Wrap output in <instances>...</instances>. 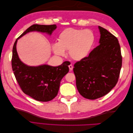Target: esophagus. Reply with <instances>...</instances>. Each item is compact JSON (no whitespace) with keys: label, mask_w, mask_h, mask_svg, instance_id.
<instances>
[{"label":"esophagus","mask_w":133,"mask_h":133,"mask_svg":"<svg viewBox=\"0 0 133 133\" xmlns=\"http://www.w3.org/2000/svg\"><path fill=\"white\" fill-rule=\"evenodd\" d=\"M69 70L70 71H71L72 70H73V65H71V64H70V65H69Z\"/></svg>","instance_id":"1"}]
</instances>
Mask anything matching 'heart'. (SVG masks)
<instances>
[{"instance_id":"b5f03b06","label":"heart","mask_w":133,"mask_h":133,"mask_svg":"<svg viewBox=\"0 0 133 133\" xmlns=\"http://www.w3.org/2000/svg\"><path fill=\"white\" fill-rule=\"evenodd\" d=\"M94 41L95 37L91 30L69 28L59 34L58 43L52 45V49L59 56H64L65 50H68L71 59L80 60L89 54Z\"/></svg>"}]
</instances>
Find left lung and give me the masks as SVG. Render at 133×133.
<instances>
[{
  "mask_svg": "<svg viewBox=\"0 0 133 133\" xmlns=\"http://www.w3.org/2000/svg\"><path fill=\"white\" fill-rule=\"evenodd\" d=\"M99 29L100 44L73 68L79 92L91 100L105 95L116 85L122 65L118 39L104 28L99 26Z\"/></svg>",
  "mask_w": 133,
  "mask_h": 133,
  "instance_id": "left-lung-1",
  "label": "left lung"
}]
</instances>
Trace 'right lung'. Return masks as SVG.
I'll return each mask as SVG.
<instances>
[{"mask_svg": "<svg viewBox=\"0 0 133 133\" xmlns=\"http://www.w3.org/2000/svg\"><path fill=\"white\" fill-rule=\"evenodd\" d=\"M57 26L34 24L16 40L13 48L11 66L16 80L23 92L40 102H48L57 95L62 78L69 71V63L64 62L58 66L42 65L29 66L19 59L16 49L18 39L32 31L51 35Z\"/></svg>", "mask_w": 133, "mask_h": 133, "instance_id": "obj_1", "label": "right lung"}]
</instances>
